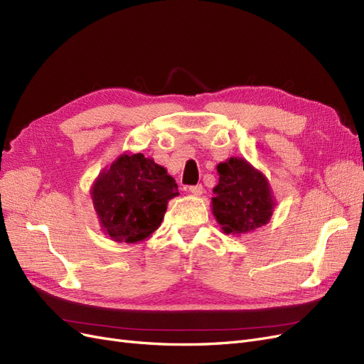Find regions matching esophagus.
Returning <instances> with one entry per match:
<instances>
[{
  "label": "esophagus",
  "instance_id": "34e87169",
  "mask_svg": "<svg viewBox=\"0 0 364 364\" xmlns=\"http://www.w3.org/2000/svg\"><path fill=\"white\" fill-rule=\"evenodd\" d=\"M190 193L191 194H194V196H200L202 193H203V186L202 185H193V186H190Z\"/></svg>",
  "mask_w": 364,
  "mask_h": 364
}]
</instances>
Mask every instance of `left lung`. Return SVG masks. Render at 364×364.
<instances>
[{
    "label": "left lung",
    "mask_w": 364,
    "mask_h": 364,
    "mask_svg": "<svg viewBox=\"0 0 364 364\" xmlns=\"http://www.w3.org/2000/svg\"><path fill=\"white\" fill-rule=\"evenodd\" d=\"M218 183L213 190V214L225 234H247L273 215L274 199L261 171L243 158H229L217 165Z\"/></svg>",
    "instance_id": "left-lung-1"
}]
</instances>
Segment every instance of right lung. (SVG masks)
Wrapping results in <instances>:
<instances>
[{
    "instance_id": "add662e5",
    "label": "right lung",
    "mask_w": 364,
    "mask_h": 364,
    "mask_svg": "<svg viewBox=\"0 0 364 364\" xmlns=\"http://www.w3.org/2000/svg\"><path fill=\"white\" fill-rule=\"evenodd\" d=\"M91 196L105 232L117 243H136L161 226L168 200L179 191L155 161L124 153L98 174Z\"/></svg>"
}]
</instances>
